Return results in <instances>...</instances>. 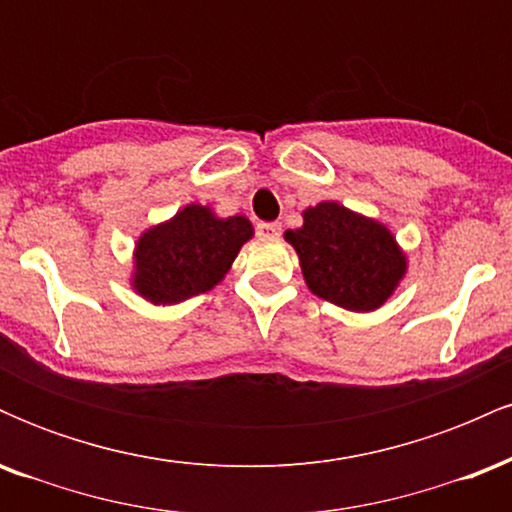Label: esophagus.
<instances>
[{"instance_id":"obj_1","label":"esophagus","mask_w":512,"mask_h":512,"mask_svg":"<svg viewBox=\"0 0 512 512\" xmlns=\"http://www.w3.org/2000/svg\"><path fill=\"white\" fill-rule=\"evenodd\" d=\"M257 236L260 238H267V240H276L281 236V226L279 223H260V226H257Z\"/></svg>"}]
</instances>
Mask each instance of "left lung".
<instances>
[{
	"mask_svg": "<svg viewBox=\"0 0 512 512\" xmlns=\"http://www.w3.org/2000/svg\"><path fill=\"white\" fill-rule=\"evenodd\" d=\"M308 289L339 308L370 313L385 305L407 274V255L385 223L320 202L303 211V226L284 233Z\"/></svg>",
	"mask_w": 512,
	"mask_h": 512,
	"instance_id": "obj_1",
	"label": "left lung"
}]
</instances>
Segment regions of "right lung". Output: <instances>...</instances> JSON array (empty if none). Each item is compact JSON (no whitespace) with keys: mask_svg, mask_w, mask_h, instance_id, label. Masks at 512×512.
<instances>
[{"mask_svg":"<svg viewBox=\"0 0 512 512\" xmlns=\"http://www.w3.org/2000/svg\"><path fill=\"white\" fill-rule=\"evenodd\" d=\"M255 228L245 216H221L187 204L173 219L146 228L134 245V293L154 305H173L221 284Z\"/></svg>","mask_w":512,"mask_h":512,"instance_id":"obj_1","label":"right lung"}]
</instances>
